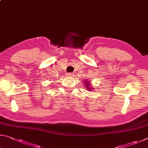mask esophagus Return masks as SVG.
Instances as JSON below:
<instances>
[{"label": "esophagus", "mask_w": 148, "mask_h": 148, "mask_svg": "<svg viewBox=\"0 0 148 148\" xmlns=\"http://www.w3.org/2000/svg\"><path fill=\"white\" fill-rule=\"evenodd\" d=\"M67 76L69 77H72L73 76V73H67Z\"/></svg>", "instance_id": "obj_1"}]
</instances>
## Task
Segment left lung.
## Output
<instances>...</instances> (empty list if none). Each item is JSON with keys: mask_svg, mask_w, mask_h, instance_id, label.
<instances>
[{"mask_svg": "<svg viewBox=\"0 0 148 148\" xmlns=\"http://www.w3.org/2000/svg\"><path fill=\"white\" fill-rule=\"evenodd\" d=\"M84 86H86V89H87L88 91H92L93 88L91 86V82H90L88 79H85L84 81Z\"/></svg>", "mask_w": 148, "mask_h": 148, "instance_id": "obj_1", "label": "left lung"}]
</instances>
